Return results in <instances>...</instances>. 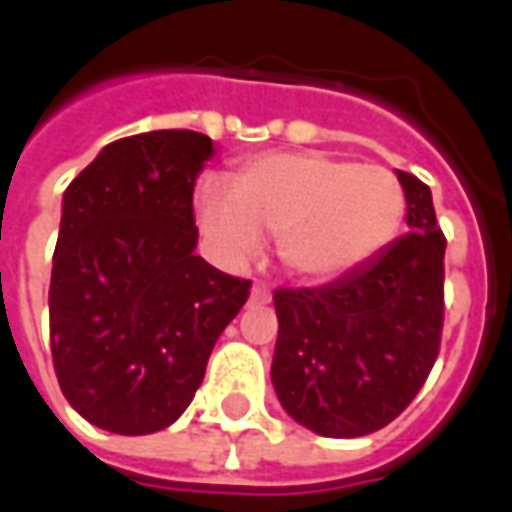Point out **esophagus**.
<instances>
[{
  "mask_svg": "<svg viewBox=\"0 0 512 512\" xmlns=\"http://www.w3.org/2000/svg\"><path fill=\"white\" fill-rule=\"evenodd\" d=\"M252 299L268 301L271 299V288H268V285H263V282H255V288H252Z\"/></svg>",
  "mask_w": 512,
  "mask_h": 512,
  "instance_id": "esophagus-1",
  "label": "esophagus"
}]
</instances>
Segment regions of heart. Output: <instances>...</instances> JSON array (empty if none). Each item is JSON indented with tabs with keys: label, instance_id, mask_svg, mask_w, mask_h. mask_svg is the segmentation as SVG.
<instances>
[{
	"label": "heart",
	"instance_id": "heart-1",
	"mask_svg": "<svg viewBox=\"0 0 512 512\" xmlns=\"http://www.w3.org/2000/svg\"><path fill=\"white\" fill-rule=\"evenodd\" d=\"M406 211L403 186L384 167L326 153H266L235 169L230 189L202 183L194 213L227 263H244L277 235L293 277L334 279L389 244Z\"/></svg>",
	"mask_w": 512,
	"mask_h": 512
}]
</instances>
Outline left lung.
<instances>
[{
  "mask_svg": "<svg viewBox=\"0 0 512 512\" xmlns=\"http://www.w3.org/2000/svg\"><path fill=\"white\" fill-rule=\"evenodd\" d=\"M408 233L318 288L274 293L279 334L271 381L299 425L356 439L417 397L439 356L444 249L430 189L397 169Z\"/></svg>",
  "mask_w": 512,
  "mask_h": 512,
  "instance_id": "left-lung-1",
  "label": "left lung"
}]
</instances>
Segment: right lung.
<instances>
[{
	"label": "right lung",
	"mask_w": 512,
	"mask_h": 512,
	"mask_svg": "<svg viewBox=\"0 0 512 512\" xmlns=\"http://www.w3.org/2000/svg\"><path fill=\"white\" fill-rule=\"evenodd\" d=\"M211 136L169 128L106 145L62 197L49 334L62 395L95 428L145 436L186 411L249 279L200 255L194 180Z\"/></svg>",
	"instance_id": "right-lung-1"
}]
</instances>
